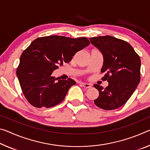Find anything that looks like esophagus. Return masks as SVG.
I'll list each match as a JSON object with an SVG mask.
<instances>
[{
	"instance_id": "esophagus-1",
	"label": "esophagus",
	"mask_w": 150,
	"mask_h": 150,
	"mask_svg": "<svg viewBox=\"0 0 150 150\" xmlns=\"http://www.w3.org/2000/svg\"><path fill=\"white\" fill-rule=\"evenodd\" d=\"M81 84H82V86L85 88H86V89H87V88H90L91 87V85L89 83H83Z\"/></svg>"
}]
</instances>
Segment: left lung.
<instances>
[{
	"instance_id": "8db88e82",
	"label": "left lung",
	"mask_w": 150,
	"mask_h": 150,
	"mask_svg": "<svg viewBox=\"0 0 150 150\" xmlns=\"http://www.w3.org/2000/svg\"><path fill=\"white\" fill-rule=\"evenodd\" d=\"M89 39L103 54L101 72L105 73V75L102 80H107L109 83L105 88L94 85L99 92L94 103L105 110L117 109L128 101L140 81L139 56L132 45L123 40L109 35Z\"/></svg>"
}]
</instances>
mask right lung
<instances>
[{
    "label": "right lung",
    "instance_id": "1",
    "mask_svg": "<svg viewBox=\"0 0 150 150\" xmlns=\"http://www.w3.org/2000/svg\"><path fill=\"white\" fill-rule=\"evenodd\" d=\"M89 44L85 37L51 35L34 40L23 52L16 69L21 89L28 103L37 108H52L61 103L76 82L71 78L59 79L52 73L64 62H69L75 53Z\"/></svg>",
    "mask_w": 150,
    "mask_h": 150
}]
</instances>
